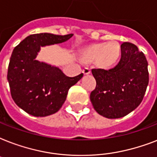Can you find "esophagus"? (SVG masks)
Wrapping results in <instances>:
<instances>
[{
  "instance_id": "esophagus-1",
  "label": "esophagus",
  "mask_w": 157,
  "mask_h": 157,
  "mask_svg": "<svg viewBox=\"0 0 157 157\" xmlns=\"http://www.w3.org/2000/svg\"><path fill=\"white\" fill-rule=\"evenodd\" d=\"M90 67H86V68L83 69V73L85 74V75H88V74L90 73Z\"/></svg>"
}]
</instances>
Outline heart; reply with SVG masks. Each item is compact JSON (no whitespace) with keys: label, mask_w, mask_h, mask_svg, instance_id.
Returning <instances> with one entry per match:
<instances>
[{"label":"heart","mask_w":157,"mask_h":157,"mask_svg":"<svg viewBox=\"0 0 157 157\" xmlns=\"http://www.w3.org/2000/svg\"><path fill=\"white\" fill-rule=\"evenodd\" d=\"M120 55V47L115 41L92 45L86 51L85 58L88 61L98 59L102 66H109L117 61Z\"/></svg>","instance_id":"b5f03b06"}]
</instances>
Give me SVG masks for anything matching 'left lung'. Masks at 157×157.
Returning <instances> with one entry per match:
<instances>
[{
  "label": "left lung",
  "instance_id": "1",
  "mask_svg": "<svg viewBox=\"0 0 157 157\" xmlns=\"http://www.w3.org/2000/svg\"><path fill=\"white\" fill-rule=\"evenodd\" d=\"M121 58L114 68L92 69L96 87L90 101L98 114L109 119L121 118L134 111L144 97L148 85L147 61L136 45L124 42Z\"/></svg>",
  "mask_w": 157,
  "mask_h": 157
}]
</instances>
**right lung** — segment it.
<instances>
[{
	"label": "right lung",
	"instance_id": "1",
	"mask_svg": "<svg viewBox=\"0 0 157 157\" xmlns=\"http://www.w3.org/2000/svg\"><path fill=\"white\" fill-rule=\"evenodd\" d=\"M73 34H34L26 37L11 54L7 80L14 103L34 117H46L57 112L66 100L69 89L83 73L67 76L56 67L36 60L40 46L66 41Z\"/></svg>",
	"mask_w": 157,
	"mask_h": 157
}]
</instances>
